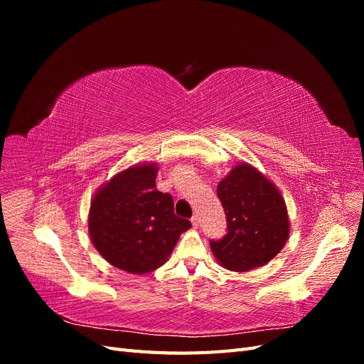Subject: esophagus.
<instances>
[{
    "mask_svg": "<svg viewBox=\"0 0 364 364\" xmlns=\"http://www.w3.org/2000/svg\"><path fill=\"white\" fill-rule=\"evenodd\" d=\"M191 223H193V228H199V225H200V218H199V215H193V218H191Z\"/></svg>",
    "mask_w": 364,
    "mask_h": 364,
    "instance_id": "1",
    "label": "esophagus"
}]
</instances>
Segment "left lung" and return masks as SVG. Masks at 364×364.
<instances>
[{
  "instance_id": "left-lung-1",
  "label": "left lung",
  "mask_w": 364,
  "mask_h": 364,
  "mask_svg": "<svg viewBox=\"0 0 364 364\" xmlns=\"http://www.w3.org/2000/svg\"><path fill=\"white\" fill-rule=\"evenodd\" d=\"M228 234L211 241V250L225 269L249 272L267 264L289 240L290 220L279 190L253 165L240 162L220 181Z\"/></svg>"
}]
</instances>
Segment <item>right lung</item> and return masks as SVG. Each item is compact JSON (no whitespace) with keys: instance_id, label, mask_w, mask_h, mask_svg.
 Returning a JSON list of instances; mask_svg holds the SVG:
<instances>
[{"instance_id":"right-lung-1","label":"right lung","mask_w":364,"mask_h":364,"mask_svg":"<svg viewBox=\"0 0 364 364\" xmlns=\"http://www.w3.org/2000/svg\"><path fill=\"white\" fill-rule=\"evenodd\" d=\"M158 164H138L105 182L91 200L87 230L98 253L134 274L167 261L190 220L174 214L168 193L156 190Z\"/></svg>"}]
</instances>
